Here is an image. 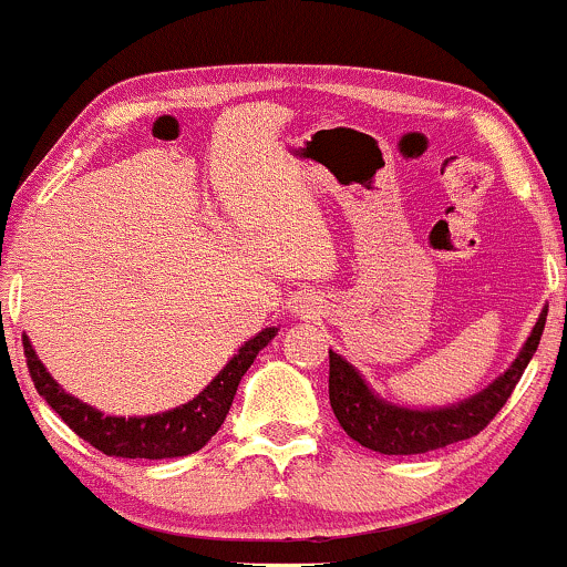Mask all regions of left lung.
<instances>
[{"label":"left lung","instance_id":"1","mask_svg":"<svg viewBox=\"0 0 567 567\" xmlns=\"http://www.w3.org/2000/svg\"><path fill=\"white\" fill-rule=\"evenodd\" d=\"M546 313L549 308H544L525 348L495 383L466 402L442 406V410H406V406L383 402L369 391L361 374L342 355L329 351V404H332L334 417L361 447L383 455H421L447 447L461 439H472L487 429V423L512 396L514 385L519 383L525 367L536 353Z\"/></svg>","mask_w":567,"mask_h":567}]
</instances>
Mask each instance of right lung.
Masks as SVG:
<instances>
[{
  "label": "right lung",
  "instance_id": "1",
  "mask_svg": "<svg viewBox=\"0 0 567 567\" xmlns=\"http://www.w3.org/2000/svg\"><path fill=\"white\" fill-rule=\"evenodd\" d=\"M278 329L267 327L265 332L251 337L238 353L233 355L230 364L221 369L193 402L176 406V410L163 412V415L146 417H114L101 415L91 404H82L80 399L69 396L63 388L50 378L48 369L37 359L31 342L23 337V353H27V367L31 380H34L37 393L50 404V410L59 412V417L80 439H85L91 447L104 455L114 457H184L198 453L203 444L212 439L219 425L225 423L227 412L238 391L240 378L246 369L254 364L257 353L276 337Z\"/></svg>",
  "mask_w": 567,
  "mask_h": 567
}]
</instances>
